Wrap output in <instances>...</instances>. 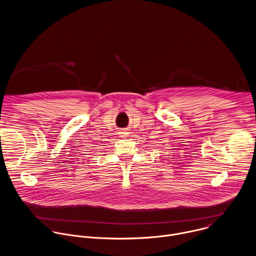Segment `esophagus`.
<instances>
[{
    "mask_svg": "<svg viewBox=\"0 0 256 256\" xmlns=\"http://www.w3.org/2000/svg\"><path fill=\"white\" fill-rule=\"evenodd\" d=\"M124 134H126V132H122V136H124Z\"/></svg>",
    "mask_w": 256,
    "mask_h": 256,
    "instance_id": "esophagus-1",
    "label": "esophagus"
}]
</instances>
